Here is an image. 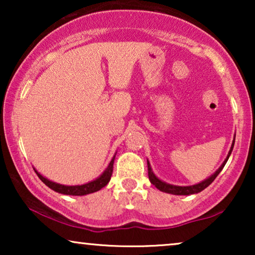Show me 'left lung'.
I'll list each match as a JSON object with an SVG mask.
<instances>
[{
  "instance_id": "1",
  "label": "left lung",
  "mask_w": 255,
  "mask_h": 255,
  "mask_svg": "<svg viewBox=\"0 0 255 255\" xmlns=\"http://www.w3.org/2000/svg\"><path fill=\"white\" fill-rule=\"evenodd\" d=\"M235 140H236V135H235V138H233V141H232L231 148H230V151H229V154H228V156H226V159L224 160V162L222 163V166L219 167V168L216 170V172L212 174L211 176H209L208 179L203 180L200 183L193 184V186H183L182 187V186H174V184H169V183L163 182V181L160 180L159 177L156 176L154 173H153L151 163H149L148 160H147L148 179H149V181H151V183L153 184V186H155L160 191H163V193H167V194H172V195H193V194L201 193L202 190H204L205 188H207L208 186H210V184L214 182V180L216 179V177H217L218 174L222 172V169L224 168L225 163L228 162L230 155H231L233 146H235Z\"/></svg>"
}]
</instances>
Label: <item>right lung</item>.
<instances>
[{
  "mask_svg": "<svg viewBox=\"0 0 255 255\" xmlns=\"http://www.w3.org/2000/svg\"><path fill=\"white\" fill-rule=\"evenodd\" d=\"M115 156L111 159V161L108 167L106 168V170L101 174V175L97 177V179L90 181L88 183L85 184H78V186H65V184H60L57 182H53V181L46 179L41 175L40 173H38L36 169L34 172L38 175V177L43 181V182L46 184L48 188H51L52 190L57 191L59 194H64V195H71V196H83V195H88L92 193H95V191H99L100 189H102L103 187H106L109 181L111 179V175H113V169H114V161H115Z\"/></svg>",
  "mask_w": 255,
  "mask_h": 255,
  "instance_id": "add662e5",
  "label": "right lung"
}]
</instances>
